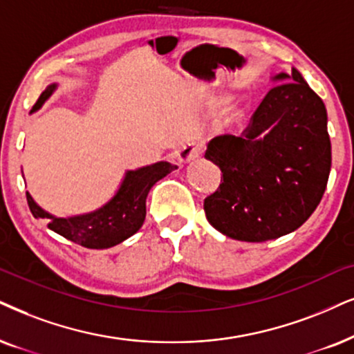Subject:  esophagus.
Masks as SVG:
<instances>
[{"label":"esophagus","mask_w":354,"mask_h":354,"mask_svg":"<svg viewBox=\"0 0 354 354\" xmlns=\"http://www.w3.org/2000/svg\"><path fill=\"white\" fill-rule=\"evenodd\" d=\"M201 153H203V144L201 142H187L178 150V160L181 163H187L198 158Z\"/></svg>","instance_id":"obj_1"}]
</instances>
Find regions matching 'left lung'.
Listing matches in <instances>:
<instances>
[{"mask_svg":"<svg viewBox=\"0 0 354 354\" xmlns=\"http://www.w3.org/2000/svg\"><path fill=\"white\" fill-rule=\"evenodd\" d=\"M289 78L277 75L276 80ZM268 91L240 136L210 140L205 158L221 185L204 199L210 225L240 241H266L297 230L320 204L332 145L324 101L297 70Z\"/></svg>","mask_w":354,"mask_h":354,"instance_id":"left-lung-1","label":"left lung"}]
</instances>
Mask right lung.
Masks as SVG:
<instances>
[{
	"label": "right lung",
	"mask_w": 354,
	"mask_h": 354,
	"mask_svg": "<svg viewBox=\"0 0 354 354\" xmlns=\"http://www.w3.org/2000/svg\"><path fill=\"white\" fill-rule=\"evenodd\" d=\"M53 88L55 84H50L39 96L32 111L39 109L44 104V101L52 95ZM174 168L176 167L171 163L160 162L137 169V171H129L113 201L96 212L86 214V216L68 218L53 217L34 203L29 192L26 194V198H28L32 216L35 218H47V227L55 234L65 236L66 240L82 245L84 248H111L137 234L145 221V199L149 196V191L156 181L171 173Z\"/></svg>",
	"instance_id": "add662e5"
}]
</instances>
